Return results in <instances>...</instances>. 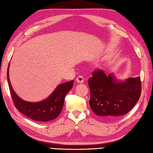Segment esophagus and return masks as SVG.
Instances as JSON below:
<instances>
[{"mask_svg": "<svg viewBox=\"0 0 153 153\" xmlns=\"http://www.w3.org/2000/svg\"><path fill=\"white\" fill-rule=\"evenodd\" d=\"M76 82H79V83H82L83 82H84V77H83L82 76H79L77 78H76Z\"/></svg>", "mask_w": 153, "mask_h": 153, "instance_id": "obj_1", "label": "esophagus"}]
</instances>
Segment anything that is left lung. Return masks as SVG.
<instances>
[{
    "label": "left lung",
    "instance_id": "left-lung-1",
    "mask_svg": "<svg viewBox=\"0 0 153 153\" xmlns=\"http://www.w3.org/2000/svg\"><path fill=\"white\" fill-rule=\"evenodd\" d=\"M88 82L91 108L97 115L103 118L113 119L128 113L141 94L140 76L119 82L112 74L106 75L99 68L93 72Z\"/></svg>",
    "mask_w": 153,
    "mask_h": 153
}]
</instances>
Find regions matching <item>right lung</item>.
Returning a JSON list of instances; mask_svg holds the SVG:
<instances>
[{"label":"right lung","instance_id":"add662e5","mask_svg":"<svg viewBox=\"0 0 153 153\" xmlns=\"http://www.w3.org/2000/svg\"><path fill=\"white\" fill-rule=\"evenodd\" d=\"M7 80L11 97L17 110L30 119L42 122L49 121L58 117L62 110L66 94L73 88L74 83L73 80L60 84L47 99L41 102H30L21 99L14 91L8 76V67Z\"/></svg>","mask_w":153,"mask_h":153}]
</instances>
